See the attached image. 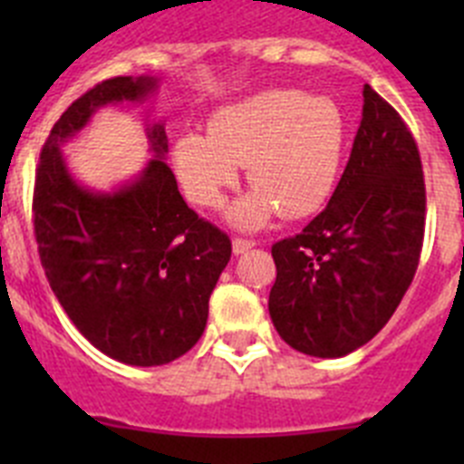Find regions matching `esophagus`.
Masks as SVG:
<instances>
[{"mask_svg": "<svg viewBox=\"0 0 464 464\" xmlns=\"http://www.w3.org/2000/svg\"><path fill=\"white\" fill-rule=\"evenodd\" d=\"M253 246H256L253 239H241V237H237V239L232 241V251H235V256H244L246 251H251Z\"/></svg>", "mask_w": 464, "mask_h": 464, "instance_id": "esophagus-1", "label": "esophagus"}]
</instances>
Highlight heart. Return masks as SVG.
Here are the masks:
<instances>
[{
	"label": "heart",
	"mask_w": 464,
	"mask_h": 464,
	"mask_svg": "<svg viewBox=\"0 0 464 464\" xmlns=\"http://www.w3.org/2000/svg\"><path fill=\"white\" fill-rule=\"evenodd\" d=\"M346 134L342 106L327 94L262 90L216 111L208 137L183 134L174 146L176 174L192 202L216 208L246 165L253 190L232 204L227 218L257 229L278 208L302 218L325 202L339 179Z\"/></svg>",
	"instance_id": "obj_1"
}]
</instances>
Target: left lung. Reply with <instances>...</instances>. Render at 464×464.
<instances>
[{
	"mask_svg": "<svg viewBox=\"0 0 464 464\" xmlns=\"http://www.w3.org/2000/svg\"><path fill=\"white\" fill-rule=\"evenodd\" d=\"M353 150L321 211L276 241L269 315L314 358H343L374 339L411 285L423 248L425 181L404 121L370 85Z\"/></svg>",
	"mask_w": 464,
	"mask_h": 464,
	"instance_id": "left-lung-1",
	"label": "left lung"
}]
</instances>
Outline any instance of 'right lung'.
Listing matches in <instances>:
<instances>
[{
  "label": "right lung",
  "instance_id": "add662e5",
  "mask_svg": "<svg viewBox=\"0 0 464 464\" xmlns=\"http://www.w3.org/2000/svg\"><path fill=\"white\" fill-rule=\"evenodd\" d=\"M155 76H116L79 97L53 125L34 181V235L57 302L79 332L118 362L155 367L188 353L204 334L232 244L199 218L165 162V122H149L153 158L113 190L69 171L63 146L100 109L153 97Z\"/></svg>",
  "mask_w": 464,
  "mask_h": 464
}]
</instances>
